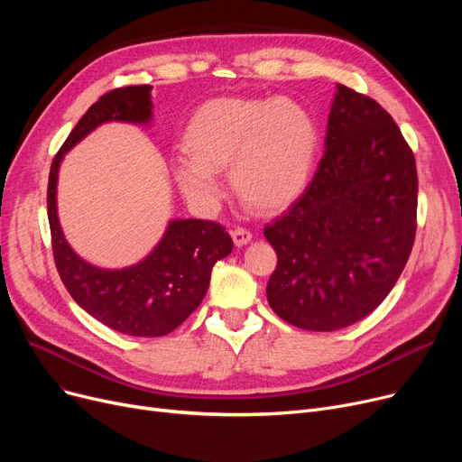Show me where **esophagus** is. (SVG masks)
<instances>
[{"label": "esophagus", "instance_id": "obj_1", "mask_svg": "<svg viewBox=\"0 0 462 462\" xmlns=\"http://www.w3.org/2000/svg\"><path fill=\"white\" fill-rule=\"evenodd\" d=\"M232 239H234V244H236L237 247H244V245H247L249 241L253 239V234H251L247 228H236V230L232 232Z\"/></svg>", "mask_w": 462, "mask_h": 462}]
</instances>
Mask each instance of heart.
<instances>
[{
    "label": "heart",
    "instance_id": "heart-1",
    "mask_svg": "<svg viewBox=\"0 0 462 462\" xmlns=\"http://www.w3.org/2000/svg\"><path fill=\"white\" fill-rule=\"evenodd\" d=\"M317 121L288 99L221 97L204 103L183 134L189 162L176 178L197 202L218 194L217 172L228 168L239 200L256 211H279L301 197L319 157Z\"/></svg>",
    "mask_w": 462,
    "mask_h": 462
}]
</instances>
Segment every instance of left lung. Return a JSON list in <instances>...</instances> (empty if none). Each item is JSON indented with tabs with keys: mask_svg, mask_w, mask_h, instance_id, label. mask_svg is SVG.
<instances>
[{
	"mask_svg": "<svg viewBox=\"0 0 462 462\" xmlns=\"http://www.w3.org/2000/svg\"><path fill=\"white\" fill-rule=\"evenodd\" d=\"M416 213V159L401 129L371 97L337 84L317 174L263 228L277 253L270 307L309 331L365 319L404 270Z\"/></svg>",
	"mask_w": 462,
	"mask_h": 462,
	"instance_id": "left-lung-1",
	"label": "left lung"
}]
</instances>
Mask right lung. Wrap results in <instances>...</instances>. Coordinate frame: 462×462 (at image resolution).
Wrapping results in <instances>:
<instances>
[{"instance_id": "obj_1", "label": "right lung", "mask_w": 462, "mask_h": 462, "mask_svg": "<svg viewBox=\"0 0 462 462\" xmlns=\"http://www.w3.org/2000/svg\"><path fill=\"white\" fill-rule=\"evenodd\" d=\"M150 91L152 86L117 88L91 105L56 153L46 194L54 262L70 298L95 320L133 337H162L183 324L202 303L215 262L234 249L225 226L200 218L170 221L157 247L124 270L97 268L67 244L56 204L63 155L106 121L150 124Z\"/></svg>"}]
</instances>
